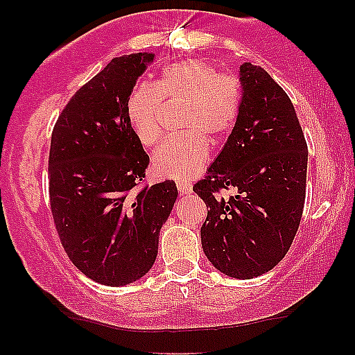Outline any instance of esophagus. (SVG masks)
<instances>
[{
	"label": "esophagus",
	"instance_id": "obj_1",
	"mask_svg": "<svg viewBox=\"0 0 355 355\" xmlns=\"http://www.w3.org/2000/svg\"><path fill=\"white\" fill-rule=\"evenodd\" d=\"M177 189H178V191H180L182 195L191 193V185H190V183H187V182H178L177 183Z\"/></svg>",
	"mask_w": 355,
	"mask_h": 355
}]
</instances>
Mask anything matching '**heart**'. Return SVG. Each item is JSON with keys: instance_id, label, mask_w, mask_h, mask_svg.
<instances>
[{"instance_id": "heart-1", "label": "heart", "mask_w": 355, "mask_h": 355, "mask_svg": "<svg viewBox=\"0 0 355 355\" xmlns=\"http://www.w3.org/2000/svg\"><path fill=\"white\" fill-rule=\"evenodd\" d=\"M162 100L183 105L180 128L187 132L166 138L155 150L152 170L158 178L190 182L210 160V138L227 137L237 125L242 105L240 81L220 73L203 60L166 64L153 83L133 89L126 101V116L144 146H152L164 135Z\"/></svg>"}]
</instances>
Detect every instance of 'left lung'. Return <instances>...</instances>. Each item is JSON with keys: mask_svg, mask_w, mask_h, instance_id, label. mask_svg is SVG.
<instances>
[{"mask_svg": "<svg viewBox=\"0 0 355 355\" xmlns=\"http://www.w3.org/2000/svg\"><path fill=\"white\" fill-rule=\"evenodd\" d=\"M237 125L209 173L193 187L209 214L200 229L211 266L234 279L272 270L292 245L305 202L307 144L294 105L272 76L240 64ZM222 188H234L229 201Z\"/></svg>", "mask_w": 355, "mask_h": 355, "instance_id": "obj_1", "label": "left lung"}]
</instances>
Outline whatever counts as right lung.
<instances>
[{
    "label": "right lung",
    "instance_id": "obj_1",
    "mask_svg": "<svg viewBox=\"0 0 355 355\" xmlns=\"http://www.w3.org/2000/svg\"><path fill=\"white\" fill-rule=\"evenodd\" d=\"M155 53L113 58L61 112L50 148L53 220L68 257L95 282L121 287L153 267L177 200L165 180L135 190L150 164L126 101Z\"/></svg>",
    "mask_w": 355,
    "mask_h": 355
}]
</instances>
